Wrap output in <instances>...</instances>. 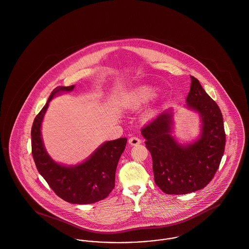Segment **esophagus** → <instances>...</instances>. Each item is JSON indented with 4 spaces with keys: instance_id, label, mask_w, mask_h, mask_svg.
Returning a JSON list of instances; mask_svg holds the SVG:
<instances>
[{
    "instance_id": "esophagus-1",
    "label": "esophagus",
    "mask_w": 249,
    "mask_h": 249,
    "mask_svg": "<svg viewBox=\"0 0 249 249\" xmlns=\"http://www.w3.org/2000/svg\"><path fill=\"white\" fill-rule=\"evenodd\" d=\"M140 142H141V140L137 136H132V137H130V139H129V143L131 144V145H137Z\"/></svg>"
}]
</instances>
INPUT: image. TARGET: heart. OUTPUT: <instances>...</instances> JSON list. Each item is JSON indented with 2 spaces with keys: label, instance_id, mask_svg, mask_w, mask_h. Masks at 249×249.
<instances>
[{
  "label": "heart",
  "instance_id": "obj_1",
  "mask_svg": "<svg viewBox=\"0 0 249 249\" xmlns=\"http://www.w3.org/2000/svg\"><path fill=\"white\" fill-rule=\"evenodd\" d=\"M157 94V90L150 86H142L136 89L130 95V107L134 108L142 107L151 101Z\"/></svg>",
  "mask_w": 249,
  "mask_h": 249
}]
</instances>
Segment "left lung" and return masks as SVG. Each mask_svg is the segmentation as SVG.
Wrapping results in <instances>:
<instances>
[{
    "instance_id": "8db88e82",
    "label": "left lung",
    "mask_w": 249,
    "mask_h": 249,
    "mask_svg": "<svg viewBox=\"0 0 249 249\" xmlns=\"http://www.w3.org/2000/svg\"><path fill=\"white\" fill-rule=\"evenodd\" d=\"M191 77L187 107L201 119L200 138L182 145L171 135L173 113L166 110L142 128L149 150L156 185L166 194H187L201 190L213 179L225 149L221 111L194 76Z\"/></svg>"
}]
</instances>
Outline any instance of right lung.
<instances>
[{
  "label": "right lung",
  "mask_w": 249,
  "mask_h": 249,
  "mask_svg": "<svg viewBox=\"0 0 249 249\" xmlns=\"http://www.w3.org/2000/svg\"><path fill=\"white\" fill-rule=\"evenodd\" d=\"M73 88L74 85L56 88L36 116L32 127V153L38 172L59 198L70 203L88 204L106 199L115 188L116 170L127 138L105 142L78 165L55 162L43 144L41 124L52 98L61 91H71Z\"/></svg>",
  "instance_id": "right-lung-1"
}]
</instances>
